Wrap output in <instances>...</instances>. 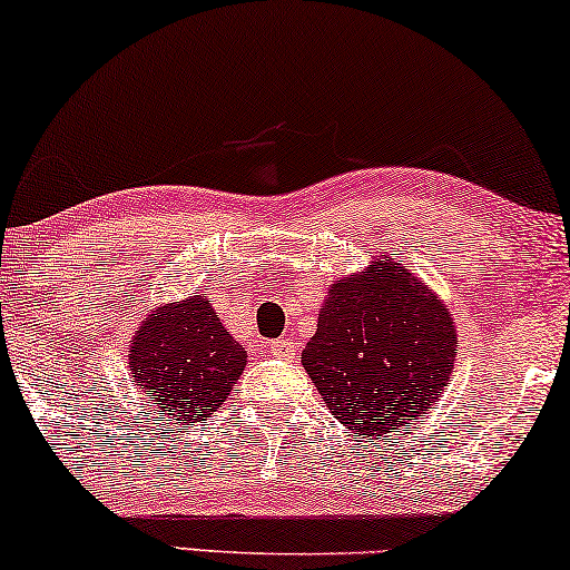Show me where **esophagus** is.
Masks as SVG:
<instances>
[{
  "instance_id": "34e87169",
  "label": "esophagus",
  "mask_w": 570,
  "mask_h": 570,
  "mask_svg": "<svg viewBox=\"0 0 570 570\" xmlns=\"http://www.w3.org/2000/svg\"><path fill=\"white\" fill-rule=\"evenodd\" d=\"M269 353H272V358L291 361V358H295V353H298V348H295V343H293L291 337H285V340H275V343L269 345Z\"/></svg>"
}]
</instances>
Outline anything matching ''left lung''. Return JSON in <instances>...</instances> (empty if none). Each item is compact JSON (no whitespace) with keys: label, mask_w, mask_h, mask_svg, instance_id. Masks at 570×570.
Instances as JSON below:
<instances>
[{"label":"left lung","mask_w":570,"mask_h":570,"mask_svg":"<svg viewBox=\"0 0 570 570\" xmlns=\"http://www.w3.org/2000/svg\"><path fill=\"white\" fill-rule=\"evenodd\" d=\"M455 351L445 303L384 258L330 287L301 361L332 416L380 440L440 401Z\"/></svg>","instance_id":"obj_1"}]
</instances>
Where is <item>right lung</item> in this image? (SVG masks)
Returning a JSON list of instances; mask_svg holds the SVG:
<instances>
[{
  "label": "right lung",
  "instance_id": "1",
  "mask_svg": "<svg viewBox=\"0 0 570 570\" xmlns=\"http://www.w3.org/2000/svg\"><path fill=\"white\" fill-rule=\"evenodd\" d=\"M246 348L222 327L206 295L167 303L146 316L130 340L132 382L169 424L206 421L246 368Z\"/></svg>",
  "mask_w": 570,
  "mask_h": 570
}]
</instances>
